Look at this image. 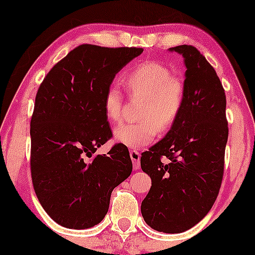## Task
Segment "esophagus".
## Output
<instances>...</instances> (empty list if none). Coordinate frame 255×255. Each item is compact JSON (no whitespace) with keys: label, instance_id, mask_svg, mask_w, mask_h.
Here are the masks:
<instances>
[{"label":"esophagus","instance_id":"1","mask_svg":"<svg viewBox=\"0 0 255 255\" xmlns=\"http://www.w3.org/2000/svg\"><path fill=\"white\" fill-rule=\"evenodd\" d=\"M129 154H130L131 162H133L134 169H135V170H137V169L140 168V153L137 151L131 150Z\"/></svg>","mask_w":255,"mask_h":255}]
</instances>
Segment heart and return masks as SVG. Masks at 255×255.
<instances>
[{"instance_id": "1", "label": "heart", "mask_w": 255, "mask_h": 255, "mask_svg": "<svg viewBox=\"0 0 255 255\" xmlns=\"http://www.w3.org/2000/svg\"><path fill=\"white\" fill-rule=\"evenodd\" d=\"M125 84L130 98H141L136 113L139 121L119 126L114 135L128 147H144L156 139L158 130L166 133L177 122L184 103L183 83L164 64L150 61L131 69ZM104 111L111 122L122 120L124 96L119 87L107 90Z\"/></svg>"}]
</instances>
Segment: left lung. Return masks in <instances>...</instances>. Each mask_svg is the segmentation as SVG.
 I'll return each instance as SVG.
<instances>
[{"mask_svg": "<svg viewBox=\"0 0 255 255\" xmlns=\"http://www.w3.org/2000/svg\"><path fill=\"white\" fill-rule=\"evenodd\" d=\"M169 50L183 56L184 103L174 127L141 153V169L152 181L141 215L152 229L178 234L198 224L217 199L229 129L225 92L213 67L192 45Z\"/></svg>", "mask_w": 255, "mask_h": 255, "instance_id": "8db88e82", "label": "left lung"}]
</instances>
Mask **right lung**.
Returning a JSON list of instances; mask_svg holds the SVG:
<instances>
[{"label":"right lung","instance_id":"right-lung-1","mask_svg":"<svg viewBox=\"0 0 255 255\" xmlns=\"http://www.w3.org/2000/svg\"><path fill=\"white\" fill-rule=\"evenodd\" d=\"M141 48L83 44L50 69L31 119V176L40 205L56 223L87 229L102 222L113 189L130 175L127 146L95 152L113 136L104 96Z\"/></svg>","mask_w":255,"mask_h":255}]
</instances>
